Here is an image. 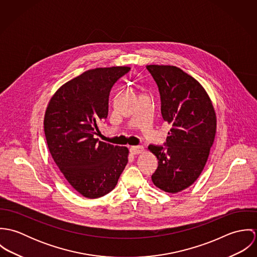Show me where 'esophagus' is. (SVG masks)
<instances>
[{
  "label": "esophagus",
  "instance_id": "34e87169",
  "mask_svg": "<svg viewBox=\"0 0 257 257\" xmlns=\"http://www.w3.org/2000/svg\"><path fill=\"white\" fill-rule=\"evenodd\" d=\"M145 151V148L143 146H137V147H131V152L134 154V155H137V154H142L144 153Z\"/></svg>",
  "mask_w": 257,
  "mask_h": 257
}]
</instances>
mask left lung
Wrapping results in <instances>:
<instances>
[{"label": "left lung", "mask_w": 257, "mask_h": 257, "mask_svg": "<svg viewBox=\"0 0 257 257\" xmlns=\"http://www.w3.org/2000/svg\"><path fill=\"white\" fill-rule=\"evenodd\" d=\"M161 101V114L171 124L163 146L148 149L158 159L153 184L177 193L194 183L203 171L213 146L217 119L212 102L192 76L169 65H147Z\"/></svg>", "instance_id": "obj_1"}]
</instances>
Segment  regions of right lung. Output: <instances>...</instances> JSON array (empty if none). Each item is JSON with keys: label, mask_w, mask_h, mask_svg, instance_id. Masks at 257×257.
Listing matches in <instances>:
<instances>
[{"label": "right lung", "mask_w": 257, "mask_h": 257, "mask_svg": "<svg viewBox=\"0 0 257 257\" xmlns=\"http://www.w3.org/2000/svg\"><path fill=\"white\" fill-rule=\"evenodd\" d=\"M130 67L88 70L61 86L44 115L49 152L65 179L82 196L96 199L110 193L127 164L128 150L96 139L98 122L109 111L113 84Z\"/></svg>", "instance_id": "obj_1"}]
</instances>
